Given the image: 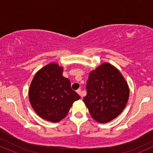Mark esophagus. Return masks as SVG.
Returning a JSON list of instances; mask_svg holds the SVG:
<instances>
[{"instance_id":"esophagus-1","label":"esophagus","mask_w":153,"mask_h":153,"mask_svg":"<svg viewBox=\"0 0 153 153\" xmlns=\"http://www.w3.org/2000/svg\"><path fill=\"white\" fill-rule=\"evenodd\" d=\"M77 93H78V94L80 95V96H81V98H82V93H81V90H80V89H78V91H77Z\"/></svg>"}]
</instances>
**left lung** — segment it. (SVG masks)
I'll list each match as a JSON object with an SVG mask.
<instances>
[{
  "label": "left lung",
  "mask_w": 153,
  "mask_h": 153,
  "mask_svg": "<svg viewBox=\"0 0 153 153\" xmlns=\"http://www.w3.org/2000/svg\"><path fill=\"white\" fill-rule=\"evenodd\" d=\"M83 98L91 117L100 123L110 122L124 109L129 99L127 82L114 66L103 63L90 73Z\"/></svg>",
  "instance_id": "8db88e82"
}]
</instances>
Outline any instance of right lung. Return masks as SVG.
I'll return each mask as SVG.
<instances>
[{"mask_svg": "<svg viewBox=\"0 0 153 153\" xmlns=\"http://www.w3.org/2000/svg\"><path fill=\"white\" fill-rule=\"evenodd\" d=\"M63 68L56 63L43 67L34 75L29 90L31 105L40 117L58 122L68 114L80 96L72 90L69 79L62 76Z\"/></svg>", "mask_w": 153, "mask_h": 153, "instance_id": "right-lung-1", "label": "right lung"}]
</instances>
